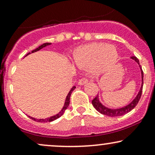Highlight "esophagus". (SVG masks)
<instances>
[{"label": "esophagus", "instance_id": "34e87169", "mask_svg": "<svg viewBox=\"0 0 155 155\" xmlns=\"http://www.w3.org/2000/svg\"><path fill=\"white\" fill-rule=\"evenodd\" d=\"M87 82V78H81V79H79V84L80 85H83L84 84H86Z\"/></svg>", "mask_w": 155, "mask_h": 155}]
</instances>
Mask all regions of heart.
Returning <instances> with one entry per match:
<instances>
[{
  "label": "heart",
  "mask_w": 155,
  "mask_h": 155,
  "mask_svg": "<svg viewBox=\"0 0 155 155\" xmlns=\"http://www.w3.org/2000/svg\"><path fill=\"white\" fill-rule=\"evenodd\" d=\"M118 53L114 46L106 44H89L76 48L73 54L75 63L79 66L90 67L95 73H102L115 63Z\"/></svg>",
  "instance_id": "obj_1"
}]
</instances>
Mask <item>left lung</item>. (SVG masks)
<instances>
[{
  "instance_id": "left-lung-1",
  "label": "left lung",
  "mask_w": 155,
  "mask_h": 155,
  "mask_svg": "<svg viewBox=\"0 0 155 155\" xmlns=\"http://www.w3.org/2000/svg\"><path fill=\"white\" fill-rule=\"evenodd\" d=\"M131 58L133 59L134 60L139 64V60H138V58H136V56H132ZM139 66L140 68V71H141V76H142V84H141V87L140 89V91L138 92V95L136 96V98L133 101V102L131 104H130L127 106H126L125 107H123L122 108H118V109H110V108H108L105 106H103L102 104H101L100 101H99L98 99V96H96L95 98L92 101V104L93 105L94 108L97 110V111L100 112L101 114H102L106 115V116H109V117H118V116H122V115H124L125 114L128 113L133 110V108L136 107V106L138 104V101H139L140 97H141V94H142V90H143V70L141 69V66L140 65Z\"/></svg>"
}]
</instances>
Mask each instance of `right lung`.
<instances>
[{
  "label": "right lung",
  "instance_id": "obj_1",
  "mask_svg": "<svg viewBox=\"0 0 155 155\" xmlns=\"http://www.w3.org/2000/svg\"><path fill=\"white\" fill-rule=\"evenodd\" d=\"M50 44H51V43H45V44H42V45H41L40 47H38V48H37V49H34V50L32 51L31 53L35 52V51H37L40 50V49H41L42 48L47 47V46H48V45H50ZM29 54H31V52L28 53V54H26V56H27V55ZM75 88H76L75 87H72L71 90V91L69 92L68 94V95H67V97H66V99H65V105H64L63 109H62L61 111H60L59 112V113L58 114L54 115V116H53V117H49V118H47V119H39V120H38V119L33 118V117H30V118H31V119H32V120H33L36 121V122H51V121H54V120H57V119H58V118H59V117H60L62 116V115L63 114L64 112H65V110H66V108H67L68 107L69 104H70V97H71V95L72 92L74 91V89H75Z\"/></svg>",
  "mask_w": 155,
  "mask_h": 155
}]
</instances>
